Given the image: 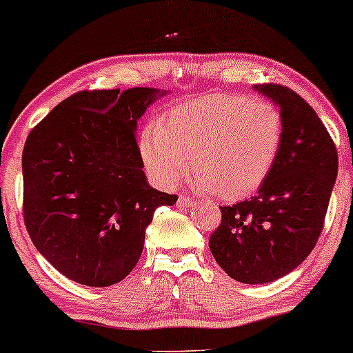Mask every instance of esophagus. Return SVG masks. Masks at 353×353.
Here are the masks:
<instances>
[{"label":"esophagus","instance_id":"esophagus-1","mask_svg":"<svg viewBox=\"0 0 353 353\" xmlns=\"http://www.w3.org/2000/svg\"><path fill=\"white\" fill-rule=\"evenodd\" d=\"M196 201L192 199V197H188V196H179V199H177V206L179 208H189L192 206Z\"/></svg>","mask_w":353,"mask_h":353}]
</instances>
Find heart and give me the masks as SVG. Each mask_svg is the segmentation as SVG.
Masks as SVG:
<instances>
[{
  "instance_id": "heart-1",
  "label": "heart",
  "mask_w": 353,
  "mask_h": 353,
  "mask_svg": "<svg viewBox=\"0 0 353 353\" xmlns=\"http://www.w3.org/2000/svg\"><path fill=\"white\" fill-rule=\"evenodd\" d=\"M283 144V117L273 103L243 95L204 94L169 108L141 137L147 170L172 188L188 169L224 199L253 194L268 179Z\"/></svg>"
}]
</instances>
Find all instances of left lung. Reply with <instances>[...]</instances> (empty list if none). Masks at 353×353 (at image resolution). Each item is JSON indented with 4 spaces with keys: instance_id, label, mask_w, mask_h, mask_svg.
<instances>
[{
    "instance_id": "1",
    "label": "left lung",
    "mask_w": 353,
    "mask_h": 353,
    "mask_svg": "<svg viewBox=\"0 0 353 353\" xmlns=\"http://www.w3.org/2000/svg\"><path fill=\"white\" fill-rule=\"evenodd\" d=\"M254 88L280 107V156L256 196L219 208L221 224L209 238L221 268L250 285L285 276L312 253L339 172L336 147L316 112L283 85Z\"/></svg>"
}]
</instances>
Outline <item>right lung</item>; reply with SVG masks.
I'll return each mask as SVG.
<instances>
[{
	"label": "right lung",
	"mask_w": 353,
	"mask_h": 353,
	"mask_svg": "<svg viewBox=\"0 0 353 353\" xmlns=\"http://www.w3.org/2000/svg\"><path fill=\"white\" fill-rule=\"evenodd\" d=\"M162 92H77L33 127L23 149V219L34 248L87 286L122 281L145 228L176 194L150 188L135 129Z\"/></svg>",
	"instance_id": "1"
}]
</instances>
